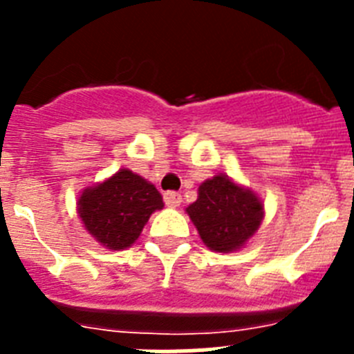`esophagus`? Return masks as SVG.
Masks as SVG:
<instances>
[{
	"label": "esophagus",
	"mask_w": 354,
	"mask_h": 354,
	"mask_svg": "<svg viewBox=\"0 0 354 354\" xmlns=\"http://www.w3.org/2000/svg\"><path fill=\"white\" fill-rule=\"evenodd\" d=\"M180 202H183L180 193H175V192L165 193V204H167L168 207H179Z\"/></svg>",
	"instance_id": "34e87169"
}]
</instances>
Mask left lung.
Returning <instances> with one entry per match:
<instances>
[{
    "mask_svg": "<svg viewBox=\"0 0 354 354\" xmlns=\"http://www.w3.org/2000/svg\"><path fill=\"white\" fill-rule=\"evenodd\" d=\"M186 212L205 246L214 252H236L257 232L264 218L261 198L227 175L200 184L198 198Z\"/></svg>",
    "mask_w": 354,
    "mask_h": 354,
    "instance_id": "left-lung-1",
    "label": "left lung"
}]
</instances>
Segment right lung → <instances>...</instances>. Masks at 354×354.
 <instances>
[{"label": "right lung", "mask_w": 354, "mask_h": 354, "mask_svg": "<svg viewBox=\"0 0 354 354\" xmlns=\"http://www.w3.org/2000/svg\"><path fill=\"white\" fill-rule=\"evenodd\" d=\"M162 205V196L154 184L127 168H120L104 183L86 187L77 198L84 228L109 250L129 248L150 214Z\"/></svg>", "instance_id": "add662e5"}]
</instances>
